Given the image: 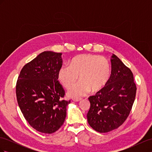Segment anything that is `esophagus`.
I'll return each mask as SVG.
<instances>
[{"label":"esophagus","mask_w":152,"mask_h":152,"mask_svg":"<svg viewBox=\"0 0 152 152\" xmlns=\"http://www.w3.org/2000/svg\"><path fill=\"white\" fill-rule=\"evenodd\" d=\"M81 99H82L81 98H73V99H72V100L73 101V102H80V101Z\"/></svg>","instance_id":"obj_1"}]
</instances>
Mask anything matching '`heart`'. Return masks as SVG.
I'll list each match as a JSON object with an SVG mask.
<instances>
[{"label":"heart","mask_w":152,"mask_h":152,"mask_svg":"<svg viewBox=\"0 0 152 152\" xmlns=\"http://www.w3.org/2000/svg\"><path fill=\"white\" fill-rule=\"evenodd\" d=\"M72 98L81 97L92 92H97L107 84L111 76V66L108 59L96 55L82 54L73 58L70 65H64L58 71V79Z\"/></svg>","instance_id":"obj_1"}]
</instances>
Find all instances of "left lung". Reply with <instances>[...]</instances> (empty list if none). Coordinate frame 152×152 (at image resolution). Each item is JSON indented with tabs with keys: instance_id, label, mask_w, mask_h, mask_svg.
<instances>
[{
	"instance_id": "1",
	"label": "left lung",
	"mask_w": 152,
	"mask_h": 152,
	"mask_svg": "<svg viewBox=\"0 0 152 152\" xmlns=\"http://www.w3.org/2000/svg\"><path fill=\"white\" fill-rule=\"evenodd\" d=\"M110 60L112 72L107 84L88 98L91 107L87 121L93 129L102 133L117 129L126 120L137 89L130 69L113 54Z\"/></svg>"
}]
</instances>
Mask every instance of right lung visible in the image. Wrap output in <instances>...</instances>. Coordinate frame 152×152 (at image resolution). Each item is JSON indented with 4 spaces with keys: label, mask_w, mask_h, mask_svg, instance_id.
Masks as SVG:
<instances>
[{
    "label": "right lung",
    "mask_w": 152,
    "mask_h": 152,
    "mask_svg": "<svg viewBox=\"0 0 152 152\" xmlns=\"http://www.w3.org/2000/svg\"><path fill=\"white\" fill-rule=\"evenodd\" d=\"M61 53L44 51L23 67L16 83L18 105L25 118L39 132L51 134L63 125L66 106L58 80L62 66Z\"/></svg>",
    "instance_id": "add662e5"
}]
</instances>
